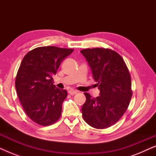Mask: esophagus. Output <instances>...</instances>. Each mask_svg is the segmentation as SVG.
Wrapping results in <instances>:
<instances>
[{
    "instance_id": "34e87169",
    "label": "esophagus",
    "mask_w": 156,
    "mask_h": 156,
    "mask_svg": "<svg viewBox=\"0 0 156 156\" xmlns=\"http://www.w3.org/2000/svg\"><path fill=\"white\" fill-rule=\"evenodd\" d=\"M68 92H69V94L74 95V94H75L77 93V91H76V90H74V89H70V90H69V91H68Z\"/></svg>"
}]
</instances>
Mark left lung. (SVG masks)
<instances>
[{
    "label": "left lung",
    "mask_w": 156,
    "mask_h": 156,
    "mask_svg": "<svg viewBox=\"0 0 156 156\" xmlns=\"http://www.w3.org/2000/svg\"><path fill=\"white\" fill-rule=\"evenodd\" d=\"M80 52L88 62L95 85L100 90L96 98L84 93L83 119L91 127L106 129L126 112L132 97L131 75L123 59L114 50L97 48Z\"/></svg>",
    "instance_id": "obj_1"
}]
</instances>
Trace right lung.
Segmentation results:
<instances>
[{
    "label": "right lung",
    "mask_w": 156,
    "mask_h": 156,
    "mask_svg": "<svg viewBox=\"0 0 156 156\" xmlns=\"http://www.w3.org/2000/svg\"><path fill=\"white\" fill-rule=\"evenodd\" d=\"M72 49L40 47L23 57L16 79L19 100L27 116L37 124L50 126L58 121L67 96L53 84L52 76Z\"/></svg>",
    "instance_id": "1"
}]
</instances>
